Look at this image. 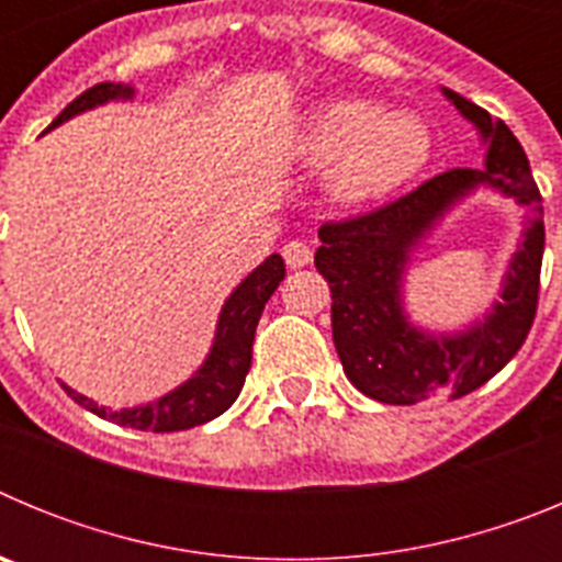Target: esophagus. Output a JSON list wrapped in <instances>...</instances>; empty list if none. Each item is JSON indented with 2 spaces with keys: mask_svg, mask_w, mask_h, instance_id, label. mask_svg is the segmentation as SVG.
I'll use <instances>...</instances> for the list:
<instances>
[{
  "mask_svg": "<svg viewBox=\"0 0 562 562\" xmlns=\"http://www.w3.org/2000/svg\"><path fill=\"white\" fill-rule=\"evenodd\" d=\"M281 256H284L286 267H292V270H297V267H306L312 265V247L306 245V241H286L284 250H281Z\"/></svg>",
  "mask_w": 562,
  "mask_h": 562,
  "instance_id": "esophagus-1",
  "label": "esophagus"
}]
</instances>
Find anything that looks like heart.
<instances>
[{
	"mask_svg": "<svg viewBox=\"0 0 562 562\" xmlns=\"http://www.w3.org/2000/svg\"><path fill=\"white\" fill-rule=\"evenodd\" d=\"M304 157L331 162L326 188L342 205L391 196L430 160V128L419 114L389 112L374 101L342 98L317 109L304 128Z\"/></svg>",
	"mask_w": 562,
	"mask_h": 562,
	"instance_id": "obj_1",
	"label": "heart"
}]
</instances>
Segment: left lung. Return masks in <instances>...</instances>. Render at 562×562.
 Returning a JSON list of instances; mask_svg holds the SVG:
<instances>
[{
	"instance_id": "left-lung-1",
	"label": "left lung",
	"mask_w": 562,
	"mask_h": 562,
	"mask_svg": "<svg viewBox=\"0 0 562 562\" xmlns=\"http://www.w3.org/2000/svg\"><path fill=\"white\" fill-rule=\"evenodd\" d=\"M486 146L484 168L445 171L374 213L321 227L315 267L329 278L331 337L357 391L385 405H416L481 389L518 355L538 312L543 261V205L518 137L504 121L441 87ZM479 187L498 190L530 211L507 266L502 301L456 333H428L404 310V276L413 252L443 216Z\"/></svg>"
}]
</instances>
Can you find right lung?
I'll return each instance as SVG.
<instances>
[{
  "label": "right lung",
  "instance_id": "1",
  "mask_svg": "<svg viewBox=\"0 0 562 562\" xmlns=\"http://www.w3.org/2000/svg\"><path fill=\"white\" fill-rule=\"evenodd\" d=\"M132 98L134 87H128V83H95V87L81 92L76 101L69 103L56 121L49 123L47 132L67 123L69 117L87 112V109L103 106L109 101H132ZM284 258L278 256V252L267 256L227 295L225 306L220 312V321H216V335H213V346L207 351L205 362L182 385H177L168 394L157 396L154 402L134 405V408L112 411L98 405V402L87 400V396L72 391L69 385H64V391L78 405H83V408L92 411L101 419H109L114 425H123V428L134 430L171 434V430H188L216 419V416L231 408L233 402H236L238 391H241V385H245V376L250 371L252 360V337H256L258 317H261L265 304L270 301L272 292L278 290V284L284 281Z\"/></svg>",
  "mask_w": 562,
  "mask_h": 562
}]
</instances>
